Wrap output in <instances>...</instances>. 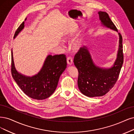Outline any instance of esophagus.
Wrapping results in <instances>:
<instances>
[{
	"label": "esophagus",
	"mask_w": 134,
	"mask_h": 134,
	"mask_svg": "<svg viewBox=\"0 0 134 134\" xmlns=\"http://www.w3.org/2000/svg\"><path fill=\"white\" fill-rule=\"evenodd\" d=\"M67 62L68 65H72L73 63V59L72 57H68L67 58Z\"/></svg>",
	"instance_id": "obj_1"
}]
</instances>
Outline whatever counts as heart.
<instances>
[{"label":"heart","instance_id":"1","mask_svg":"<svg viewBox=\"0 0 134 134\" xmlns=\"http://www.w3.org/2000/svg\"><path fill=\"white\" fill-rule=\"evenodd\" d=\"M81 46V42L79 40H75L72 43V47L73 49H77L80 47Z\"/></svg>","mask_w":134,"mask_h":134}]
</instances>
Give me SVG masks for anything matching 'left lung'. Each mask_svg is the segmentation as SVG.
Instances as JSON below:
<instances>
[{"label": "left lung", "instance_id": "1", "mask_svg": "<svg viewBox=\"0 0 134 134\" xmlns=\"http://www.w3.org/2000/svg\"><path fill=\"white\" fill-rule=\"evenodd\" d=\"M99 17L102 26L118 32L115 25L106 12H99ZM119 35V47L117 56L110 68L100 67L94 62L86 46L84 45L76 54L74 64L78 71V86L81 92L88 97L105 95L114 87L119 76L122 66V38Z\"/></svg>", "mask_w": 134, "mask_h": 134}]
</instances>
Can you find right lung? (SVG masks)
<instances>
[{
    "label": "right lung",
    "instance_id": "obj_1",
    "mask_svg": "<svg viewBox=\"0 0 134 134\" xmlns=\"http://www.w3.org/2000/svg\"><path fill=\"white\" fill-rule=\"evenodd\" d=\"M26 19L27 18L17 29L14 38L24 29ZM66 67L67 61L64 54H49L37 74L31 77L24 75L16 70L12 49V76L24 93L34 99L43 100L50 97L55 91L59 77Z\"/></svg>",
    "mask_w": 134,
    "mask_h": 134
}]
</instances>
